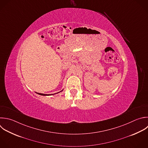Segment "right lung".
Returning a JSON list of instances; mask_svg holds the SVG:
<instances>
[{
  "mask_svg": "<svg viewBox=\"0 0 148 148\" xmlns=\"http://www.w3.org/2000/svg\"><path fill=\"white\" fill-rule=\"evenodd\" d=\"M62 90H61L60 92H61ZM58 92H57V93H58ZM37 94H39V95H53V94H42V93H37Z\"/></svg>",
  "mask_w": 148,
  "mask_h": 148,
  "instance_id": "add662e5",
  "label": "right lung"
}]
</instances>
